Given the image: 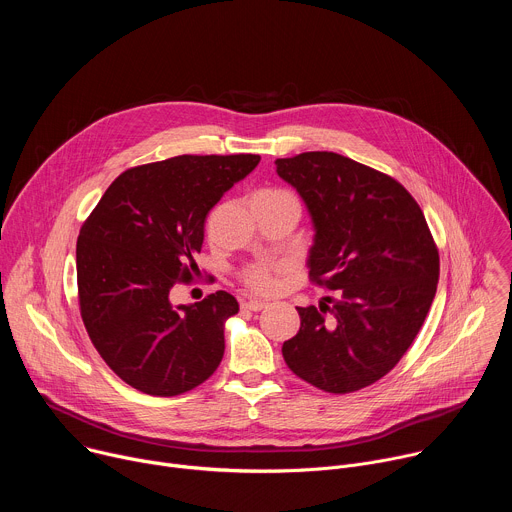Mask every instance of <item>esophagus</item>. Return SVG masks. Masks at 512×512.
Returning a JSON list of instances; mask_svg holds the SVG:
<instances>
[{"label":"esophagus","instance_id":"obj_1","mask_svg":"<svg viewBox=\"0 0 512 512\" xmlns=\"http://www.w3.org/2000/svg\"><path fill=\"white\" fill-rule=\"evenodd\" d=\"M243 308H245V310H251V312H259V310L265 308V302H261V300H249V302L243 304Z\"/></svg>","mask_w":512,"mask_h":512}]
</instances>
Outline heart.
Masks as SVG:
<instances>
[{"label":"heart","instance_id":"1","mask_svg":"<svg viewBox=\"0 0 512 512\" xmlns=\"http://www.w3.org/2000/svg\"><path fill=\"white\" fill-rule=\"evenodd\" d=\"M259 194H281V192L279 190H263ZM275 273H277V267H273V265H267V263L253 265L245 271V281L255 291H261V294H269V291L275 289Z\"/></svg>","mask_w":512,"mask_h":512}]
</instances>
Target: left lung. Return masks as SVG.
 I'll use <instances>...</instances> for the list:
<instances>
[{"label":"left lung","instance_id":"1","mask_svg":"<svg viewBox=\"0 0 512 512\" xmlns=\"http://www.w3.org/2000/svg\"><path fill=\"white\" fill-rule=\"evenodd\" d=\"M312 218L310 277L332 306L298 308L287 367L328 393L385 377L415 340L435 298L440 255L413 196L393 178L334 152L275 160Z\"/></svg>","mask_w":512,"mask_h":512}]
</instances>
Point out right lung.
<instances>
[{
	"label": "right lung",
	"instance_id": "obj_1",
	"mask_svg": "<svg viewBox=\"0 0 512 512\" xmlns=\"http://www.w3.org/2000/svg\"><path fill=\"white\" fill-rule=\"evenodd\" d=\"M259 156H176L123 172L77 241L85 328L111 371L133 389L174 397L204 383L223 360L239 302L216 291L172 306L194 271L208 210L249 176Z\"/></svg>",
	"mask_w": 512,
	"mask_h": 512
}]
</instances>
